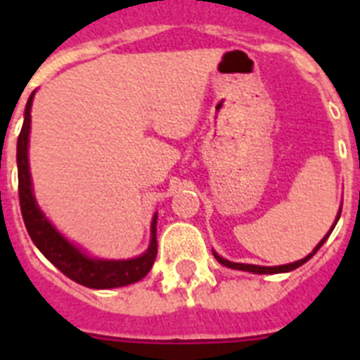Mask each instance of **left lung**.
Returning a JSON list of instances; mask_svg holds the SVG:
<instances>
[{
	"label": "left lung",
	"mask_w": 360,
	"mask_h": 360,
	"mask_svg": "<svg viewBox=\"0 0 360 360\" xmlns=\"http://www.w3.org/2000/svg\"><path fill=\"white\" fill-rule=\"evenodd\" d=\"M339 216H341V207H339V212H337V218H335V221H333L332 229H330V231L326 232V236H324L323 240H321L319 243L316 245V249L311 250V252L308 254V256H304L303 259H299V262H294V263H288V265H279V266L245 265V263L229 262V259H225V257H221V256H219V254H216L214 250H212V254H214V257H216V259H218V263H221V265H224V266H229V269H236V270H243V272H252V274H281V272H290V270H294V269H297V266L304 265V263H307L308 259H310V257L314 256V254H316L317 250L321 249V247H323V243H324V241H326V240H328V236H330V234H332L333 227H335V224H337V221H339Z\"/></svg>",
	"instance_id": "obj_1"
}]
</instances>
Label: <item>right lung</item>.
<instances>
[{
    "instance_id": "obj_1",
    "label": "right lung",
    "mask_w": 360,
    "mask_h": 360,
    "mask_svg": "<svg viewBox=\"0 0 360 360\" xmlns=\"http://www.w3.org/2000/svg\"><path fill=\"white\" fill-rule=\"evenodd\" d=\"M36 91L27 101L25 108L23 128L18 136V180H19V205L23 214L25 227L30 234L32 241L41 250L53 266L61 270L79 285L88 288H117L126 287L131 283L141 281L151 270L155 257H157V218L155 212L151 219V241L144 254L131 257V259H103L91 257L77 245L72 243L61 232L53 227L41 207L37 205L34 189H32V174L28 165V136H30V110Z\"/></svg>"
}]
</instances>
